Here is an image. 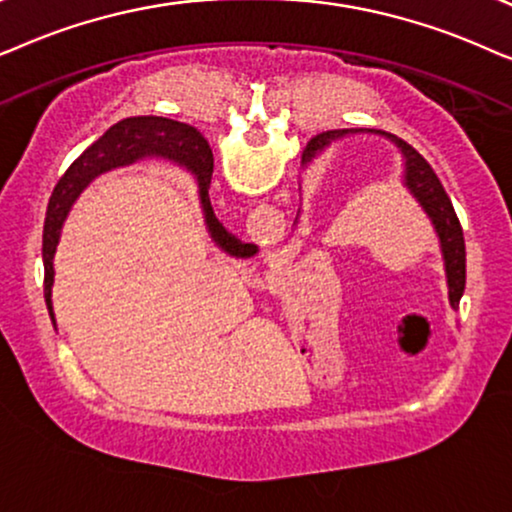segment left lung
Segmentation results:
<instances>
[{
	"instance_id": "8db88e82",
	"label": "left lung",
	"mask_w": 512,
	"mask_h": 512,
	"mask_svg": "<svg viewBox=\"0 0 512 512\" xmlns=\"http://www.w3.org/2000/svg\"><path fill=\"white\" fill-rule=\"evenodd\" d=\"M346 133L349 131H327L316 135V138L309 142V147H306V154H316L318 149H323L327 145V142ZM388 138L403 149L407 159V187H410V192L417 196L428 217L433 220L435 231H438L447 267L449 302H452V309H459L463 290H466V241H463L459 217H456L452 201H449L445 187H442L440 177L435 175L431 163H428L412 145H407L405 140L395 138V135H388Z\"/></svg>"
}]
</instances>
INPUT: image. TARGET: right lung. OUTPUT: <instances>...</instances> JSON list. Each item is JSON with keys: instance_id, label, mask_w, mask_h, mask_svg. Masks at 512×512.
Instances as JSON below:
<instances>
[{"instance_id": "obj_1", "label": "right lung", "mask_w": 512, "mask_h": 512, "mask_svg": "<svg viewBox=\"0 0 512 512\" xmlns=\"http://www.w3.org/2000/svg\"><path fill=\"white\" fill-rule=\"evenodd\" d=\"M159 154L175 159L180 163H187L199 177L201 187V203L203 213H206V222L210 227V234L217 243L222 245L229 255L236 257H250L255 255L257 248L252 243H241L236 236H231L227 229L222 227L210 206V177H213V154L203 135L196 131L194 126L180 124V121L163 119V117H131L114 124L109 131L102 135L98 142H93L77 161L67 168V173L60 177L56 192H53L49 201V210H46L44 222V245H42V260H44V297L46 306H49V316L53 320L51 311V285H53V255H56V245L60 236V227L70 210L72 201L77 194L93 180L102 170H109L114 166H124L140 156Z\"/></svg>"}]
</instances>
